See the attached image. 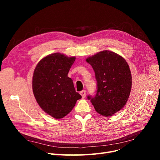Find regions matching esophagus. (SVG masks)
<instances>
[{"mask_svg": "<svg viewBox=\"0 0 160 160\" xmlns=\"http://www.w3.org/2000/svg\"><path fill=\"white\" fill-rule=\"evenodd\" d=\"M80 93L82 95V98H85L86 97V90H83V91H80Z\"/></svg>", "mask_w": 160, "mask_h": 160, "instance_id": "esophagus-1", "label": "esophagus"}]
</instances>
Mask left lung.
Segmentation results:
<instances>
[{"mask_svg": "<svg viewBox=\"0 0 160 160\" xmlns=\"http://www.w3.org/2000/svg\"><path fill=\"white\" fill-rule=\"evenodd\" d=\"M95 72L97 91L88 96L95 111L110 117L127 102L132 89V74L127 61L119 54L103 50L86 59Z\"/></svg>", "mask_w": 160, "mask_h": 160, "instance_id": "1", "label": "left lung"}]
</instances>
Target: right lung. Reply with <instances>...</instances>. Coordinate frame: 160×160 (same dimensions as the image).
<instances>
[{"label": "right lung", "mask_w": 160, "mask_h": 160, "mask_svg": "<svg viewBox=\"0 0 160 160\" xmlns=\"http://www.w3.org/2000/svg\"><path fill=\"white\" fill-rule=\"evenodd\" d=\"M75 59L53 53L41 59L33 71L32 89L36 101L45 113L56 119L69 113L82 98L67 76Z\"/></svg>", "instance_id": "add662e5"}]
</instances>
